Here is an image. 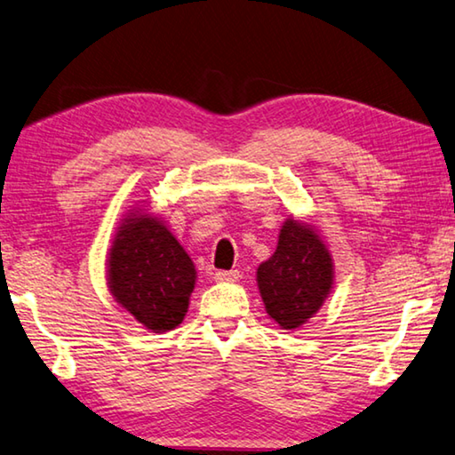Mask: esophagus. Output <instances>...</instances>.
I'll return each mask as SVG.
<instances>
[{
  "label": "esophagus",
  "mask_w": 455,
  "mask_h": 455,
  "mask_svg": "<svg viewBox=\"0 0 455 455\" xmlns=\"http://www.w3.org/2000/svg\"><path fill=\"white\" fill-rule=\"evenodd\" d=\"M240 280V272L237 269H220L215 272V282H237Z\"/></svg>",
  "instance_id": "1"
}]
</instances>
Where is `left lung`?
Instances as JSON below:
<instances>
[{
	"label": "left lung",
	"mask_w": 455,
	"mask_h": 455,
	"mask_svg": "<svg viewBox=\"0 0 455 455\" xmlns=\"http://www.w3.org/2000/svg\"><path fill=\"white\" fill-rule=\"evenodd\" d=\"M258 288L266 312L282 330H296L317 314L333 288V259L314 226L283 221L274 256L259 264Z\"/></svg>",
	"instance_id": "8db88e82"
}]
</instances>
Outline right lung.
<instances>
[{
	"mask_svg": "<svg viewBox=\"0 0 455 455\" xmlns=\"http://www.w3.org/2000/svg\"><path fill=\"white\" fill-rule=\"evenodd\" d=\"M196 266L164 221L141 210L119 223L108 253L111 296L143 328L173 330L188 314Z\"/></svg>",
	"mask_w": 455,
	"mask_h": 455,
	"instance_id": "add662e5",
	"label": "right lung"
}]
</instances>
